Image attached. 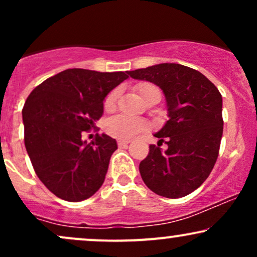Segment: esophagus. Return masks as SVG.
I'll return each instance as SVG.
<instances>
[{
    "mask_svg": "<svg viewBox=\"0 0 257 257\" xmlns=\"http://www.w3.org/2000/svg\"><path fill=\"white\" fill-rule=\"evenodd\" d=\"M129 143H131V141H129V140H123V139H119L118 143H117V144H118V146H119V147H123V146H126V145H128Z\"/></svg>",
    "mask_w": 257,
    "mask_h": 257,
    "instance_id": "obj_1",
    "label": "esophagus"
}]
</instances>
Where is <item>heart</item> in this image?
Instances as JSON below:
<instances>
[{"label": "heart", "mask_w": 257, "mask_h": 257, "mask_svg": "<svg viewBox=\"0 0 257 257\" xmlns=\"http://www.w3.org/2000/svg\"><path fill=\"white\" fill-rule=\"evenodd\" d=\"M135 91L139 94L141 99L145 100L147 96L151 95L153 93H157L159 89L155 84L150 83V82H141L135 85ZM119 95L118 88L112 89L104 99V108L106 111H112L116 107L117 99ZM147 123L143 119L133 118V117L124 116V114H118V116L112 117L111 119L107 120L106 123V132L110 134L111 137L118 138V139H131L139 133L146 131Z\"/></svg>", "instance_id": "1"}]
</instances>
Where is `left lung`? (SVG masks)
Returning <instances> with one entry per match:
<instances>
[{
    "instance_id": "obj_1",
    "label": "left lung",
    "mask_w": 257,
    "mask_h": 257,
    "mask_svg": "<svg viewBox=\"0 0 257 257\" xmlns=\"http://www.w3.org/2000/svg\"><path fill=\"white\" fill-rule=\"evenodd\" d=\"M133 78L157 84L167 99L169 119L155 134L139 170L152 192L167 198L185 197L210 175L223 131L222 96L203 73L180 64H158L128 71ZM166 142L164 152L159 146Z\"/></svg>"
}]
</instances>
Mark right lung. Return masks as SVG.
<instances>
[{"instance_id":"obj_1","label":"right lung","mask_w":257,"mask_h":257,"mask_svg":"<svg viewBox=\"0 0 257 257\" xmlns=\"http://www.w3.org/2000/svg\"><path fill=\"white\" fill-rule=\"evenodd\" d=\"M126 78L122 71L69 69L47 78L26 99V151L38 179L59 198L81 202L104 184L116 140L96 134L87 144L82 137L101 118L105 96Z\"/></svg>"}]
</instances>
